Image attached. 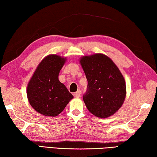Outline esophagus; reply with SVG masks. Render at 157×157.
<instances>
[{"label":"esophagus","instance_id":"obj_1","mask_svg":"<svg viewBox=\"0 0 157 157\" xmlns=\"http://www.w3.org/2000/svg\"><path fill=\"white\" fill-rule=\"evenodd\" d=\"M73 95H74V96H75L76 98L80 97V96H81V91L79 90H78L75 93H74V94H73Z\"/></svg>","mask_w":157,"mask_h":157}]
</instances>
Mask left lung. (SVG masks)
I'll return each mask as SVG.
<instances>
[{
	"label": "left lung",
	"instance_id": "1",
	"mask_svg": "<svg viewBox=\"0 0 157 157\" xmlns=\"http://www.w3.org/2000/svg\"><path fill=\"white\" fill-rule=\"evenodd\" d=\"M79 62L88 80L83 99L88 111L99 118L114 115L126 96L125 82L119 68L100 53L82 56Z\"/></svg>",
	"mask_w": 157,
	"mask_h": 157
}]
</instances>
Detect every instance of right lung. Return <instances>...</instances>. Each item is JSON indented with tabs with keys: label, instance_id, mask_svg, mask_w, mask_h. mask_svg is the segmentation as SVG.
Instances as JSON below:
<instances>
[{
	"label": "right lung",
	"instance_id": "right-lung-1",
	"mask_svg": "<svg viewBox=\"0 0 157 157\" xmlns=\"http://www.w3.org/2000/svg\"><path fill=\"white\" fill-rule=\"evenodd\" d=\"M66 58L49 55L36 68L27 87L29 104L44 116L59 115L73 98L65 86L59 80V72Z\"/></svg>",
	"mask_w": 157,
	"mask_h": 157
}]
</instances>
